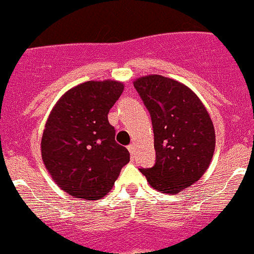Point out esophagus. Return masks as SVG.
Here are the masks:
<instances>
[{"instance_id": "1", "label": "esophagus", "mask_w": 254, "mask_h": 254, "mask_svg": "<svg viewBox=\"0 0 254 254\" xmlns=\"http://www.w3.org/2000/svg\"><path fill=\"white\" fill-rule=\"evenodd\" d=\"M128 151H129V153H131V157H132V159H133V157H134V146L133 145H129L128 146Z\"/></svg>"}]
</instances>
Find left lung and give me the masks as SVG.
I'll return each instance as SVG.
<instances>
[{"label": "left lung", "instance_id": "1", "mask_svg": "<svg viewBox=\"0 0 254 254\" xmlns=\"http://www.w3.org/2000/svg\"><path fill=\"white\" fill-rule=\"evenodd\" d=\"M151 116L155 165L139 169L153 189L176 194L199 180L215 148L208 111L191 89L174 79L147 75L133 83Z\"/></svg>", "mask_w": 254, "mask_h": 254}]
</instances>
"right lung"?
<instances>
[{
  "label": "right lung",
  "mask_w": 254,
  "mask_h": 254,
  "mask_svg": "<svg viewBox=\"0 0 254 254\" xmlns=\"http://www.w3.org/2000/svg\"><path fill=\"white\" fill-rule=\"evenodd\" d=\"M122 92L120 81H85L65 93L46 121L43 161L71 196L103 197L129 161L128 150L116 142V129L108 122L109 109Z\"/></svg>",
  "instance_id": "1"
}]
</instances>
